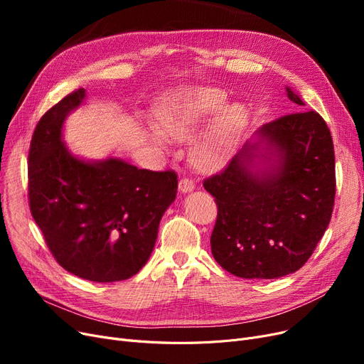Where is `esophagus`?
Masks as SVG:
<instances>
[{"label":"esophagus","instance_id":"esophagus-1","mask_svg":"<svg viewBox=\"0 0 364 364\" xmlns=\"http://www.w3.org/2000/svg\"><path fill=\"white\" fill-rule=\"evenodd\" d=\"M195 188V183L190 180V178H181L180 183H178V190L181 193H188L192 192V190Z\"/></svg>","mask_w":364,"mask_h":364}]
</instances>
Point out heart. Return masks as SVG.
Instances as JSON below:
<instances>
[{
	"mask_svg": "<svg viewBox=\"0 0 364 364\" xmlns=\"http://www.w3.org/2000/svg\"><path fill=\"white\" fill-rule=\"evenodd\" d=\"M227 94L220 88L193 87L169 94L158 110V128L147 129L153 146L168 150V139L192 140L213 114L218 113L190 147V162L199 171H217L232 159L236 146L250 121L243 105H227Z\"/></svg>",
	"mask_w": 364,
	"mask_h": 364,
	"instance_id": "b5f03b06",
	"label": "heart"
}]
</instances>
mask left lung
I'll use <instances>...</instances> for the list:
<instances>
[{"label":"left lung","mask_w":364,"mask_h":364,"mask_svg":"<svg viewBox=\"0 0 364 364\" xmlns=\"http://www.w3.org/2000/svg\"><path fill=\"white\" fill-rule=\"evenodd\" d=\"M294 113L262 125L220 174L205 180L218 217L215 261L243 279H279L307 262L329 225L335 151L320 114L291 87Z\"/></svg>","instance_id":"8db88e82"}]
</instances>
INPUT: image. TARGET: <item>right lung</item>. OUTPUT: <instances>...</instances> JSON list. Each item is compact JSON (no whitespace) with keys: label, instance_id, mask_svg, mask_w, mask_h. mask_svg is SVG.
<instances>
[{"label":"right lung","instance_id":"right-lung-1","mask_svg":"<svg viewBox=\"0 0 364 364\" xmlns=\"http://www.w3.org/2000/svg\"><path fill=\"white\" fill-rule=\"evenodd\" d=\"M85 97L84 88L73 91L38 122L29 150V206L65 270L90 282H119L150 258L178 181L172 171L73 155L63 125Z\"/></svg>","mask_w":364,"mask_h":364}]
</instances>
